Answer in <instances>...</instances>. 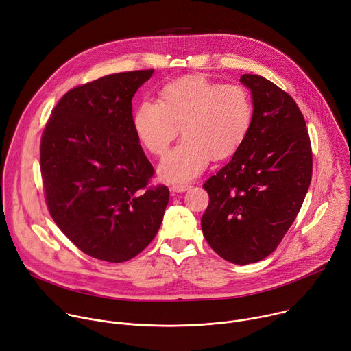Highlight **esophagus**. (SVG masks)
I'll return each mask as SVG.
<instances>
[{"label":"esophagus","mask_w":351,"mask_h":351,"mask_svg":"<svg viewBox=\"0 0 351 351\" xmlns=\"http://www.w3.org/2000/svg\"><path fill=\"white\" fill-rule=\"evenodd\" d=\"M191 188V185L190 184H174L173 186H171V190L174 191V193H185V191H188Z\"/></svg>","instance_id":"1"}]
</instances>
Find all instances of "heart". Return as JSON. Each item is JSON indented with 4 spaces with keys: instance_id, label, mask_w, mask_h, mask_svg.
Here are the masks:
<instances>
[{
    "instance_id": "heart-1",
    "label": "heart",
    "mask_w": 351,
    "mask_h": 351,
    "mask_svg": "<svg viewBox=\"0 0 351 351\" xmlns=\"http://www.w3.org/2000/svg\"><path fill=\"white\" fill-rule=\"evenodd\" d=\"M252 122L247 91L236 84L221 86L202 77L167 84L161 101L145 99L133 117L139 141L153 154H163L182 126L184 139L158 166L161 178L182 182L198 177L212 157L233 154Z\"/></svg>"
}]
</instances>
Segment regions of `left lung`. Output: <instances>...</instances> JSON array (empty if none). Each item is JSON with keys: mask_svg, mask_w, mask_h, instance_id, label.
<instances>
[{"mask_svg": "<svg viewBox=\"0 0 351 351\" xmlns=\"http://www.w3.org/2000/svg\"><path fill=\"white\" fill-rule=\"evenodd\" d=\"M240 83L252 93V122L232 160L204 184L201 226L215 253L243 265L271 254L293 223L312 178V149L291 95L256 74Z\"/></svg>", "mask_w": 351, "mask_h": 351, "instance_id": "1", "label": "left lung"}]
</instances>
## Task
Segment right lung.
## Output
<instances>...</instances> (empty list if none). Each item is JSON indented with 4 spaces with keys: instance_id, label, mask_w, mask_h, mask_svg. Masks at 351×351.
I'll return each mask as SVG.
<instances>
[{
    "instance_id": "1",
    "label": "right lung",
    "mask_w": 351,
    "mask_h": 351,
    "mask_svg": "<svg viewBox=\"0 0 351 351\" xmlns=\"http://www.w3.org/2000/svg\"><path fill=\"white\" fill-rule=\"evenodd\" d=\"M154 70L101 77L66 93L40 141V171L53 221L86 254L110 263L138 256L169 204L133 128L132 98Z\"/></svg>"
}]
</instances>
